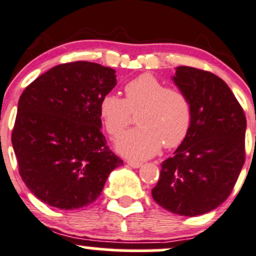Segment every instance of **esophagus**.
<instances>
[{
	"label": "esophagus",
	"mask_w": 256,
	"mask_h": 256,
	"mask_svg": "<svg viewBox=\"0 0 256 256\" xmlns=\"http://www.w3.org/2000/svg\"><path fill=\"white\" fill-rule=\"evenodd\" d=\"M128 166L132 167V168H138V167L142 166V164H141V162H138V161H128Z\"/></svg>",
	"instance_id": "esophagus-1"
}]
</instances>
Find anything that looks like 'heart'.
<instances>
[{
    "instance_id": "heart-1",
    "label": "heart",
    "mask_w": 256,
    "mask_h": 256,
    "mask_svg": "<svg viewBox=\"0 0 256 256\" xmlns=\"http://www.w3.org/2000/svg\"><path fill=\"white\" fill-rule=\"evenodd\" d=\"M125 99L109 92L100 100L99 114L105 130L118 138L138 112L140 126L124 134L116 148L134 160L148 158L161 150L180 146L192 126V102L178 86H166L154 74H141L124 88Z\"/></svg>"
}]
</instances>
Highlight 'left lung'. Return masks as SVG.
Here are the masks:
<instances>
[{
    "label": "left lung",
    "mask_w": 256,
    "mask_h": 256,
    "mask_svg": "<svg viewBox=\"0 0 256 256\" xmlns=\"http://www.w3.org/2000/svg\"><path fill=\"white\" fill-rule=\"evenodd\" d=\"M174 82L192 102V126L174 156L162 162L152 198L184 216L216 209L233 190L245 162L246 118L228 85L216 74L177 66Z\"/></svg>",
    "instance_id": "1"
}]
</instances>
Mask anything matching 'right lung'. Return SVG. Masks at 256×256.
<instances>
[{"instance_id":"add662e5","label":"right lung","mask_w":256,"mask_h":256,"mask_svg":"<svg viewBox=\"0 0 256 256\" xmlns=\"http://www.w3.org/2000/svg\"><path fill=\"white\" fill-rule=\"evenodd\" d=\"M115 85L114 69L79 60L49 69L23 90L12 146L38 200L59 209L89 206L124 164L108 146L99 114Z\"/></svg>"}]
</instances>
